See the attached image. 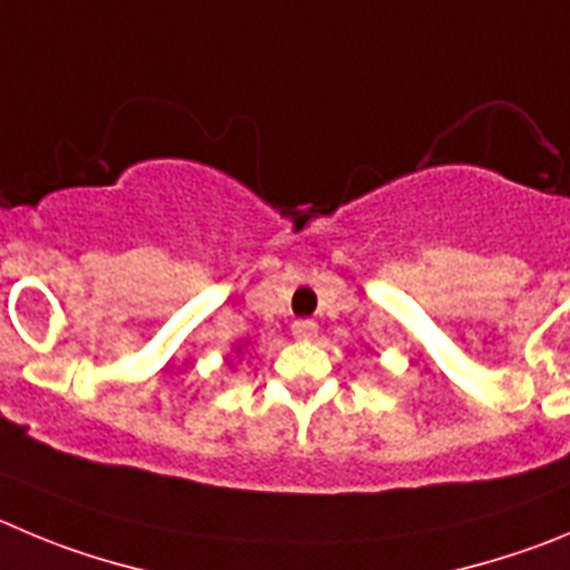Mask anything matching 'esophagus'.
I'll use <instances>...</instances> for the list:
<instances>
[{
    "mask_svg": "<svg viewBox=\"0 0 570 570\" xmlns=\"http://www.w3.org/2000/svg\"><path fill=\"white\" fill-rule=\"evenodd\" d=\"M317 323L315 321H295L292 323V334H295L297 340H315L317 337Z\"/></svg>",
    "mask_w": 570,
    "mask_h": 570,
    "instance_id": "esophagus-1",
    "label": "esophagus"
}]
</instances>
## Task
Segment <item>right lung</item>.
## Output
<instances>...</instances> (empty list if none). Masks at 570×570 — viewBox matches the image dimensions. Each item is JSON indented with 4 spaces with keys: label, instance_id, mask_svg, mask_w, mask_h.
<instances>
[{
    "label": "right lung",
    "instance_id": "add662e5",
    "mask_svg": "<svg viewBox=\"0 0 570 570\" xmlns=\"http://www.w3.org/2000/svg\"><path fill=\"white\" fill-rule=\"evenodd\" d=\"M244 345H247V343H238V345H233V348H236V354H242V351H244ZM227 365H233V363H230V357H227Z\"/></svg>",
    "mask_w": 570,
    "mask_h": 570
}]
</instances>
